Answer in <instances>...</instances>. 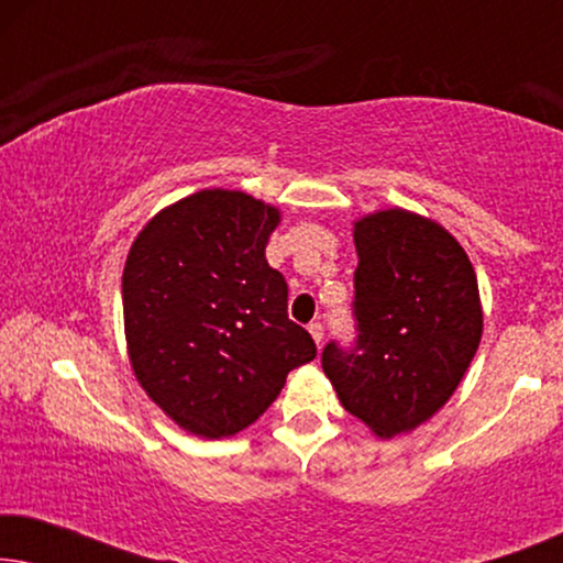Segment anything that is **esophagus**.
I'll use <instances>...</instances> for the list:
<instances>
[{"instance_id": "1", "label": "esophagus", "mask_w": 563, "mask_h": 563, "mask_svg": "<svg viewBox=\"0 0 563 563\" xmlns=\"http://www.w3.org/2000/svg\"><path fill=\"white\" fill-rule=\"evenodd\" d=\"M307 330H310V335L314 338V343H322V335H325V328H322V322H318V320H314V322H310V328H307Z\"/></svg>"}]
</instances>
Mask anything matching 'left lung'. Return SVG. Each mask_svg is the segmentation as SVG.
Segmentation results:
<instances>
[{"instance_id": "8db88e82", "label": "left lung", "mask_w": 563, "mask_h": 563, "mask_svg": "<svg viewBox=\"0 0 563 563\" xmlns=\"http://www.w3.org/2000/svg\"><path fill=\"white\" fill-rule=\"evenodd\" d=\"M356 343L322 351V372L379 438L410 433L449 402L482 341L479 284L456 238L407 210L353 222Z\"/></svg>"}]
</instances>
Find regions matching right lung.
Returning a JSON list of instances; mask_svg holds the SVG:
<instances>
[{
  "label": "right lung",
  "instance_id": "right-lung-1",
  "mask_svg": "<svg viewBox=\"0 0 563 563\" xmlns=\"http://www.w3.org/2000/svg\"><path fill=\"white\" fill-rule=\"evenodd\" d=\"M282 214L245 191L168 205L130 245L122 314L135 379L176 426L228 438L256 422L314 341L266 261Z\"/></svg>",
  "mask_w": 563,
  "mask_h": 563
}]
</instances>
